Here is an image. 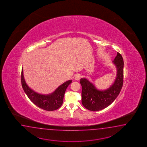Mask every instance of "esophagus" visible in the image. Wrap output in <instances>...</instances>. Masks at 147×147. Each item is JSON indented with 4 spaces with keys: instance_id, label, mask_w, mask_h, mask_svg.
I'll return each mask as SVG.
<instances>
[{
    "instance_id": "34e87169",
    "label": "esophagus",
    "mask_w": 147,
    "mask_h": 147,
    "mask_svg": "<svg viewBox=\"0 0 147 147\" xmlns=\"http://www.w3.org/2000/svg\"><path fill=\"white\" fill-rule=\"evenodd\" d=\"M81 78V76L80 74H77L75 76V79L76 80H79Z\"/></svg>"
}]
</instances>
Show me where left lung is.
Listing matches in <instances>:
<instances>
[{"label":"left lung","instance_id":"obj_1","mask_svg":"<svg viewBox=\"0 0 147 147\" xmlns=\"http://www.w3.org/2000/svg\"><path fill=\"white\" fill-rule=\"evenodd\" d=\"M113 63L117 69L115 81L109 89L99 90L86 78L80 81L82 86V104L86 109L98 111L109 107L117 97L123 84L124 61L121 54L117 53Z\"/></svg>","mask_w":147,"mask_h":147}]
</instances>
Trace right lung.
Masks as SVG:
<instances>
[{
  "instance_id": "right-lung-1",
  "label": "right lung",
  "mask_w": 147,
  "mask_h": 147,
  "mask_svg": "<svg viewBox=\"0 0 147 147\" xmlns=\"http://www.w3.org/2000/svg\"><path fill=\"white\" fill-rule=\"evenodd\" d=\"M21 80L23 90L29 99L37 107L48 111L57 109L61 106L66 89L72 82L71 80L67 81L58 86L54 92L49 94L44 95L35 92L29 88L24 79L23 69L21 71Z\"/></svg>"
}]
</instances>
